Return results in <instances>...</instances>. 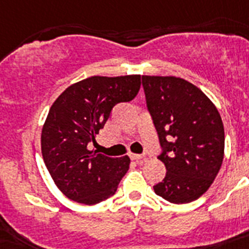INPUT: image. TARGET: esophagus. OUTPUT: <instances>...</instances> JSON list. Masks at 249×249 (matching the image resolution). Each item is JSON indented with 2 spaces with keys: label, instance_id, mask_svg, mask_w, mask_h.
<instances>
[{
  "label": "esophagus",
  "instance_id": "obj_1",
  "mask_svg": "<svg viewBox=\"0 0 249 249\" xmlns=\"http://www.w3.org/2000/svg\"><path fill=\"white\" fill-rule=\"evenodd\" d=\"M130 159L133 160V161H137L138 163H143L145 161L144 156H141V155H134V153H131Z\"/></svg>",
  "mask_w": 249,
  "mask_h": 249
}]
</instances>
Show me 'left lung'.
Wrapping results in <instances>:
<instances>
[{"mask_svg":"<svg viewBox=\"0 0 249 249\" xmlns=\"http://www.w3.org/2000/svg\"><path fill=\"white\" fill-rule=\"evenodd\" d=\"M145 104L157 130L166 177L153 185L171 203H189L215 180L225 133L219 111L199 88L177 76H142Z\"/></svg>","mask_w":249,"mask_h":249,"instance_id":"left-lung-1","label":"left lung"}]
</instances>
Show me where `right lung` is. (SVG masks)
Masks as SVG:
<instances>
[{
	"mask_svg": "<svg viewBox=\"0 0 249 249\" xmlns=\"http://www.w3.org/2000/svg\"><path fill=\"white\" fill-rule=\"evenodd\" d=\"M141 75L90 76L66 88L53 102L42 129V156L54 184L71 201L96 205L115 195L130 159L88 149L114 106L129 102Z\"/></svg>",
	"mask_w": 249,
	"mask_h": 249,
	"instance_id": "1",
	"label": "right lung"
}]
</instances>
